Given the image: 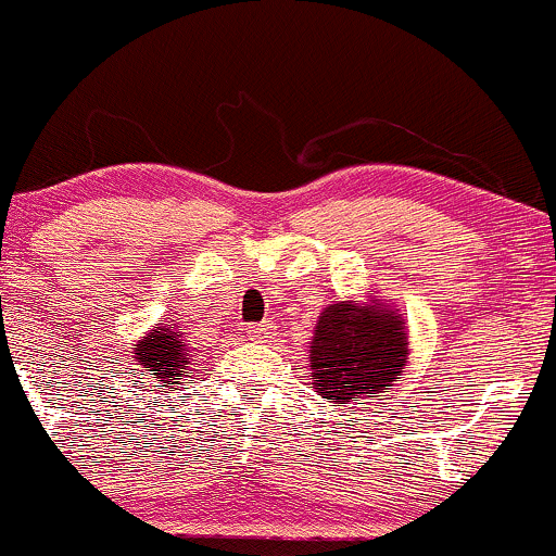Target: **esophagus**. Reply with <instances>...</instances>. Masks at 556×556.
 Listing matches in <instances>:
<instances>
[{
  "mask_svg": "<svg viewBox=\"0 0 556 556\" xmlns=\"http://www.w3.org/2000/svg\"><path fill=\"white\" fill-rule=\"evenodd\" d=\"M248 337H251L253 342H271L274 340V329L271 324H253V327H248Z\"/></svg>",
  "mask_w": 556,
  "mask_h": 556,
  "instance_id": "34e87169",
  "label": "esophagus"
}]
</instances>
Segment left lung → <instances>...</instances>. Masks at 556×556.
<instances>
[{
    "label": "left lung",
    "instance_id": "8db88e82",
    "mask_svg": "<svg viewBox=\"0 0 556 556\" xmlns=\"http://www.w3.org/2000/svg\"><path fill=\"white\" fill-rule=\"evenodd\" d=\"M407 355V321L397 305L374 290L358 300H331L311 340L314 389L340 407L379 397L405 371Z\"/></svg>",
    "mask_w": 556,
    "mask_h": 556
}]
</instances>
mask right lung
I'll return each instance as SVG.
<instances>
[{
	"label": "right lung",
	"mask_w": 556,
	"mask_h": 556,
	"mask_svg": "<svg viewBox=\"0 0 556 556\" xmlns=\"http://www.w3.org/2000/svg\"><path fill=\"white\" fill-rule=\"evenodd\" d=\"M132 361L143 371L151 374V379H156L162 387L175 389V384H185V376H188V366L193 361L190 355L188 342L182 340V331L175 324H164L146 331V337L132 344ZM182 378V382H177Z\"/></svg>",
	"instance_id": "1"
}]
</instances>
